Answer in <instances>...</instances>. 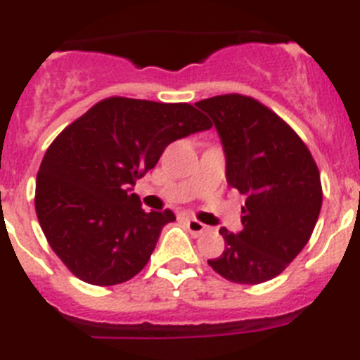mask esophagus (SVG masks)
Segmentation results:
<instances>
[{"label": "esophagus", "instance_id": "obj_1", "mask_svg": "<svg viewBox=\"0 0 360 360\" xmlns=\"http://www.w3.org/2000/svg\"><path fill=\"white\" fill-rule=\"evenodd\" d=\"M186 225L193 236H202L203 232L207 231V225H203L202 221H198V219H195V218H187Z\"/></svg>", "mask_w": 360, "mask_h": 360}]
</instances>
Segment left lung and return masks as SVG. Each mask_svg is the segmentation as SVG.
Segmentation results:
<instances>
[{
    "label": "left lung",
    "instance_id": "1",
    "mask_svg": "<svg viewBox=\"0 0 360 360\" xmlns=\"http://www.w3.org/2000/svg\"><path fill=\"white\" fill-rule=\"evenodd\" d=\"M196 106L214 122L227 184L245 195L243 229H219L225 250L207 263L229 281L259 285L310 240L323 203L319 169L297 133L256 98L229 94Z\"/></svg>",
    "mask_w": 360,
    "mask_h": 360
}]
</instances>
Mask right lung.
<instances>
[{"instance_id":"obj_1","label":"right lung","mask_w":360,"mask_h":360,"mask_svg":"<svg viewBox=\"0 0 360 360\" xmlns=\"http://www.w3.org/2000/svg\"><path fill=\"white\" fill-rule=\"evenodd\" d=\"M211 126L191 104L110 97L59 133L37 173L36 212L72 274L111 287L144 269L176 218L146 212L133 186L171 142Z\"/></svg>"}]
</instances>
